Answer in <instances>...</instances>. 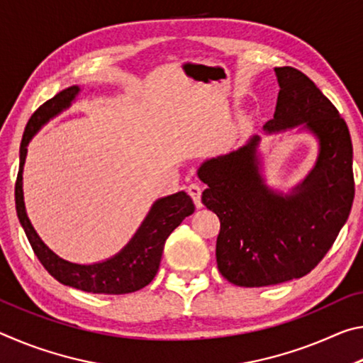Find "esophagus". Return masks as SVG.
<instances>
[{
    "label": "esophagus",
    "instance_id": "1",
    "mask_svg": "<svg viewBox=\"0 0 363 363\" xmlns=\"http://www.w3.org/2000/svg\"><path fill=\"white\" fill-rule=\"evenodd\" d=\"M187 192H189L190 196H192V200H194V203H195L196 208L203 206V205H201V189H200L199 184H190V186L187 187Z\"/></svg>",
    "mask_w": 363,
    "mask_h": 363
}]
</instances>
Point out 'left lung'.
<instances>
[{"label": "left lung", "mask_w": 363, "mask_h": 363, "mask_svg": "<svg viewBox=\"0 0 363 363\" xmlns=\"http://www.w3.org/2000/svg\"><path fill=\"white\" fill-rule=\"evenodd\" d=\"M280 86L267 134L299 126L318 139V157L290 194L275 192L261 174L259 136L238 150L206 160L199 177L203 205L218 214L216 261L238 286H267L301 279L323 259L354 201L352 143L336 107L293 67L275 69Z\"/></svg>", "instance_id": "1"}]
</instances>
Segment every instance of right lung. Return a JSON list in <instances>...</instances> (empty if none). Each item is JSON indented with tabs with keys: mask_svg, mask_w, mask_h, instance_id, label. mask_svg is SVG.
I'll return each instance as SVG.
<instances>
[{
	"mask_svg": "<svg viewBox=\"0 0 363 363\" xmlns=\"http://www.w3.org/2000/svg\"><path fill=\"white\" fill-rule=\"evenodd\" d=\"M79 93V86H70L60 91L52 99L43 104L28 120L21 144V164L16 181V210L17 218L26 230L36 257L49 274L62 285L77 288L86 293L97 294H126L138 291L150 284L158 272L164 242L184 219L195 211V205L186 192L158 199L152 205L143 224L134 233L130 243L120 253L108 259L94 264H75L59 257L49 250L33 229L23 203L22 171L27 157V145L43 125L69 108Z\"/></svg>",
	"mask_w": 363,
	"mask_h": 363,
	"instance_id": "obj_1",
	"label": "right lung"
}]
</instances>
